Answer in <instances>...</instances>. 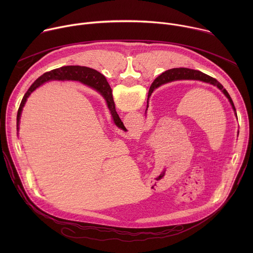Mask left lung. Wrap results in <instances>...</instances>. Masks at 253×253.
Segmentation results:
<instances>
[{
    "mask_svg": "<svg viewBox=\"0 0 253 253\" xmlns=\"http://www.w3.org/2000/svg\"><path fill=\"white\" fill-rule=\"evenodd\" d=\"M182 79H189V80H200V81H203V82H206V83H209V84H212L214 86L217 87L218 89H220L223 94L227 97V99L229 100L233 110H234V113L237 117V114H236V109L234 107V104H233V101L230 97V95L228 94V92L223 88V86L212 77L202 73V72L200 71H197V70H193V69H188V68H174V69H170L166 72H164V73H162L159 77H157L155 79V81L153 82V86L155 87H158L162 84H165V83H168V82H172V81H176V80H182ZM95 89L98 90L102 95L103 97L106 99V102H107V105L108 107H109V109H111V107L114 105V101H113V97H112V89L110 87V85L108 84L106 78L104 75H102L100 72L96 71L95 70ZM150 91L148 93V99H149V96H150ZM148 99H147V103H148ZM148 107V105H147Z\"/></svg>",
    "mask_w": 253,
    "mask_h": 253,
    "instance_id": "8db88e82",
    "label": "left lung"
}]
</instances>
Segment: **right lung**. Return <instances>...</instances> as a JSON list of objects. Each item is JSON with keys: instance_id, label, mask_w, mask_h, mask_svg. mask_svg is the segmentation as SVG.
<instances>
[{"instance_id": "right-lung-1", "label": "right lung", "mask_w": 253, "mask_h": 253, "mask_svg": "<svg viewBox=\"0 0 253 253\" xmlns=\"http://www.w3.org/2000/svg\"><path fill=\"white\" fill-rule=\"evenodd\" d=\"M53 79H71V80H77L80 81L81 83H84L90 87L96 88L95 87V70L88 68V67H81V66H67V67H61L59 69L52 70L50 72H47V73L43 74L41 77H39L37 80H36L31 87L28 89L26 94L24 95L22 102L20 104L18 114H17V129L19 130V122H20V117L21 113L23 110V107L27 101V98L30 96V94L36 89L38 88L40 85H42L44 82L53 80ZM111 114L114 120V123L116 124L117 127L121 129H125V126L121 119L119 118V115L117 114L115 110V104L111 107Z\"/></svg>"}]
</instances>
